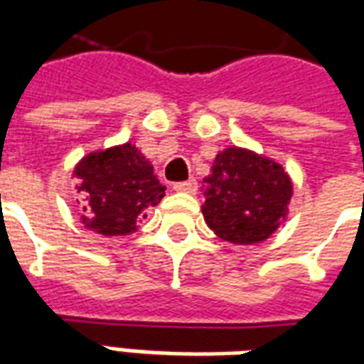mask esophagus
I'll use <instances>...</instances> for the list:
<instances>
[{
  "label": "esophagus",
  "mask_w": 364,
  "mask_h": 364,
  "mask_svg": "<svg viewBox=\"0 0 364 364\" xmlns=\"http://www.w3.org/2000/svg\"><path fill=\"white\" fill-rule=\"evenodd\" d=\"M198 185L195 179H189V181H181V183H175L173 185V191H177V193H189V195H193V193H197Z\"/></svg>",
  "instance_id": "34e87169"
}]
</instances>
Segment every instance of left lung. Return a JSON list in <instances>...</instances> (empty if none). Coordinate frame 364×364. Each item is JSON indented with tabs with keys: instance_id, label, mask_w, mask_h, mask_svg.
<instances>
[{
	"instance_id": "left-lung-1",
	"label": "left lung",
	"mask_w": 364,
	"mask_h": 364,
	"mask_svg": "<svg viewBox=\"0 0 364 364\" xmlns=\"http://www.w3.org/2000/svg\"><path fill=\"white\" fill-rule=\"evenodd\" d=\"M292 181L284 167L257 151L230 146L216 154L203 179V216L220 240L261 244L289 216Z\"/></svg>"
}]
</instances>
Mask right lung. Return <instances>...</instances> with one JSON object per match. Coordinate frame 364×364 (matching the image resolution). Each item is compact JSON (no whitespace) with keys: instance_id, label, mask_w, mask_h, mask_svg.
I'll return each instance as SVG.
<instances>
[{"instance_id":"add662e5","label":"right lung","mask_w":364,"mask_h":364,"mask_svg":"<svg viewBox=\"0 0 364 364\" xmlns=\"http://www.w3.org/2000/svg\"><path fill=\"white\" fill-rule=\"evenodd\" d=\"M82 193V224L105 237L130 236L151 206L166 197V187L136 144L124 142L90 151L74 167Z\"/></svg>"}]
</instances>
